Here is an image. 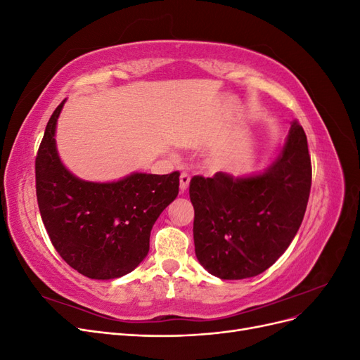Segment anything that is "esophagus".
<instances>
[{"instance_id":"esophagus-1","label":"esophagus","mask_w":360,"mask_h":360,"mask_svg":"<svg viewBox=\"0 0 360 360\" xmlns=\"http://www.w3.org/2000/svg\"><path fill=\"white\" fill-rule=\"evenodd\" d=\"M189 183H191V176L186 172H181L180 174V191L181 192H186L189 188Z\"/></svg>"}]
</instances>
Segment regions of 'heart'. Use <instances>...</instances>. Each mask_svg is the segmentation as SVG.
I'll return each instance as SVG.
<instances>
[{"label":"heart","instance_id":"b5f03b06","mask_svg":"<svg viewBox=\"0 0 360 360\" xmlns=\"http://www.w3.org/2000/svg\"><path fill=\"white\" fill-rule=\"evenodd\" d=\"M217 163H221V160H217Z\"/></svg>","mask_w":360,"mask_h":360}]
</instances>
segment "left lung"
<instances>
[{"label": "left lung", "instance_id": "1", "mask_svg": "<svg viewBox=\"0 0 360 360\" xmlns=\"http://www.w3.org/2000/svg\"><path fill=\"white\" fill-rule=\"evenodd\" d=\"M311 158L303 127L292 122L285 144L259 174L193 177V243L200 264L221 279L263 274L285 252L307 212Z\"/></svg>", "mask_w": 360, "mask_h": 360}]
</instances>
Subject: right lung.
I'll return each mask as SVG.
<instances>
[{
	"label": "right lung",
	"instance_id": "right-lung-1",
	"mask_svg": "<svg viewBox=\"0 0 360 360\" xmlns=\"http://www.w3.org/2000/svg\"><path fill=\"white\" fill-rule=\"evenodd\" d=\"M64 99L51 115L36 158L43 225L66 263L91 279H115L139 266L159 214L177 198L180 172H132L117 181H86L63 165L56 129Z\"/></svg>",
	"mask_w": 360,
	"mask_h": 360
}]
</instances>
